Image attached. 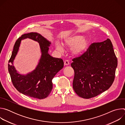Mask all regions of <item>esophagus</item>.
Segmentation results:
<instances>
[{
    "label": "esophagus",
    "mask_w": 125,
    "mask_h": 125,
    "mask_svg": "<svg viewBox=\"0 0 125 125\" xmlns=\"http://www.w3.org/2000/svg\"><path fill=\"white\" fill-rule=\"evenodd\" d=\"M64 65L66 66H68V65H69V62L68 60H66L64 61Z\"/></svg>",
    "instance_id": "1"
}]
</instances>
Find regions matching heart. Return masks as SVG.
<instances>
[{"label":"heart","instance_id":"b5f03b06","mask_svg":"<svg viewBox=\"0 0 125 125\" xmlns=\"http://www.w3.org/2000/svg\"><path fill=\"white\" fill-rule=\"evenodd\" d=\"M90 41L82 35H71L64 39L63 45L71 48V53L75 56H80L84 53L90 45ZM56 49L60 52L64 50V46L61 43L56 44Z\"/></svg>","mask_w":125,"mask_h":125}]
</instances>
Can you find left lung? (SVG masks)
Instances as JSON below:
<instances>
[{"mask_svg": "<svg viewBox=\"0 0 125 125\" xmlns=\"http://www.w3.org/2000/svg\"><path fill=\"white\" fill-rule=\"evenodd\" d=\"M71 64L75 72L73 87L78 96L88 99L106 91L112 84L118 61L111 41L93 43Z\"/></svg>", "mask_w": 125, "mask_h": 125, "instance_id": "8db88e82", "label": "left lung"}]
</instances>
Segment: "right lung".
Instances as JSON below:
<instances>
[{"label": "right lung", "instance_id": "obj_1", "mask_svg": "<svg viewBox=\"0 0 125 125\" xmlns=\"http://www.w3.org/2000/svg\"><path fill=\"white\" fill-rule=\"evenodd\" d=\"M30 38L38 42L40 45L41 56L36 68L26 74H20L13 66L14 60L19 51L22 40ZM51 42L38 32L23 34L15 42L9 61L8 71L12 82L20 93L27 96L42 99L51 93L52 79L64 66L61 58L52 57L49 53Z\"/></svg>", "mask_w": 125, "mask_h": 125}]
</instances>
